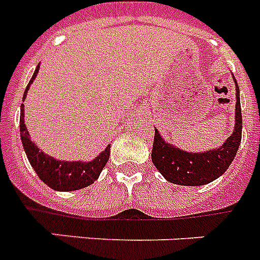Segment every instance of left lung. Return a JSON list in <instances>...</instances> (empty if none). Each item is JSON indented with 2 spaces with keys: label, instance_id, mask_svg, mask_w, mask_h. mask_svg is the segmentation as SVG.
Here are the masks:
<instances>
[{
  "label": "left lung",
  "instance_id": "left-lung-1",
  "mask_svg": "<svg viewBox=\"0 0 260 260\" xmlns=\"http://www.w3.org/2000/svg\"><path fill=\"white\" fill-rule=\"evenodd\" d=\"M236 104L233 135L219 147L204 152H188L178 148L163 139L155 128L152 161L160 174L170 183L187 187L208 184L220 178L231 166L242 141V108L240 92L235 77Z\"/></svg>",
  "mask_w": 260,
  "mask_h": 260
}]
</instances>
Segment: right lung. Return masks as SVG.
<instances>
[{
    "label": "right lung",
    "instance_id": "1",
    "mask_svg": "<svg viewBox=\"0 0 260 260\" xmlns=\"http://www.w3.org/2000/svg\"><path fill=\"white\" fill-rule=\"evenodd\" d=\"M40 71V64L36 67V71L31 76L30 81L27 84L26 89L24 92L22 100L25 101L26 93L30 85L35 81L36 76ZM24 104H21V116H20V135L21 143L24 145V151L29 160L30 166L37 174L40 179L45 183L48 187L56 191H76V189L85 188L88 185L99 179L101 171L107 164L111 155V144L105 147L103 152L99 153L90 161H82V160H58L53 156H49L45 152L31 141V137L27 132L24 120Z\"/></svg>",
    "mask_w": 260,
    "mask_h": 260
}]
</instances>
